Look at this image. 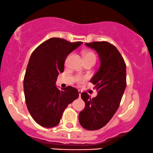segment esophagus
Here are the masks:
<instances>
[{
  "mask_svg": "<svg viewBox=\"0 0 153 153\" xmlns=\"http://www.w3.org/2000/svg\"><path fill=\"white\" fill-rule=\"evenodd\" d=\"M78 93H79V97H80V96H81V93H82V91L79 90H78Z\"/></svg>",
  "mask_w": 153,
  "mask_h": 153,
  "instance_id": "esophagus-1",
  "label": "esophagus"
}]
</instances>
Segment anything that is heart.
<instances>
[{"label":"heart","mask_w":153,"mask_h":153,"mask_svg":"<svg viewBox=\"0 0 153 153\" xmlns=\"http://www.w3.org/2000/svg\"><path fill=\"white\" fill-rule=\"evenodd\" d=\"M83 57H84V61L87 59H93L94 61L96 60L95 55H94V53H92V52H86V53H84ZM85 80L86 77L81 76V75H78V76H77L76 78H75V81L78 83H82Z\"/></svg>","instance_id":"1"}]
</instances>
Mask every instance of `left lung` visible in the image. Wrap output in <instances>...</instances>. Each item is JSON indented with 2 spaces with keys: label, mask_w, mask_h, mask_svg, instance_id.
Segmentation results:
<instances>
[{
  "label": "left lung",
  "mask_w": 153,
  "mask_h": 153,
  "mask_svg": "<svg viewBox=\"0 0 153 153\" xmlns=\"http://www.w3.org/2000/svg\"><path fill=\"white\" fill-rule=\"evenodd\" d=\"M99 54L100 66L90 82L98 94L90 98L81 93L85 107L79 114V122L84 128L94 131L102 128L114 115L126 87V65L114 46L107 42L85 43Z\"/></svg>",
  "instance_id": "obj_1"
}]
</instances>
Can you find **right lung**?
<instances>
[{
	"instance_id": "obj_1",
	"label": "right lung",
	"mask_w": 153,
	"mask_h": 153,
	"mask_svg": "<svg viewBox=\"0 0 153 153\" xmlns=\"http://www.w3.org/2000/svg\"><path fill=\"white\" fill-rule=\"evenodd\" d=\"M82 43L51 38L31 55L23 82L25 102L32 117L42 126H57L65 108L78 98L76 88L68 86L59 90L56 82L59 73L63 72L68 54Z\"/></svg>"
}]
</instances>
